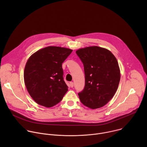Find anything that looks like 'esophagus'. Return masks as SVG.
<instances>
[{
	"label": "esophagus",
	"mask_w": 147,
	"mask_h": 147,
	"mask_svg": "<svg viewBox=\"0 0 147 147\" xmlns=\"http://www.w3.org/2000/svg\"><path fill=\"white\" fill-rule=\"evenodd\" d=\"M70 87H71V88L73 87V86H74V83H73V82H70Z\"/></svg>",
	"instance_id": "1"
}]
</instances>
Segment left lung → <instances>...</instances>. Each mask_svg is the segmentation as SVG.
I'll return each instance as SVG.
<instances>
[{
    "instance_id": "obj_1",
    "label": "left lung",
    "mask_w": 147,
    "mask_h": 147,
    "mask_svg": "<svg viewBox=\"0 0 147 147\" xmlns=\"http://www.w3.org/2000/svg\"><path fill=\"white\" fill-rule=\"evenodd\" d=\"M76 53L84 65L85 87L78 94L90 109L101 108L115 94L120 80L118 62L109 50L96 46L79 49Z\"/></svg>"
}]
</instances>
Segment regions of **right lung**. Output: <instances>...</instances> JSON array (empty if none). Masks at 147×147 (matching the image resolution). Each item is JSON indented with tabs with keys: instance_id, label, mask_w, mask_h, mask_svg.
<instances>
[{
	"instance_id": "1",
	"label": "right lung",
	"mask_w": 147,
	"mask_h": 147,
	"mask_svg": "<svg viewBox=\"0 0 147 147\" xmlns=\"http://www.w3.org/2000/svg\"><path fill=\"white\" fill-rule=\"evenodd\" d=\"M73 50L48 47L32 54L27 61L24 78L27 90L38 104L51 108L59 103L68 91L62 63Z\"/></svg>"
}]
</instances>
